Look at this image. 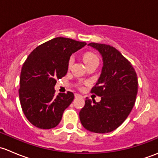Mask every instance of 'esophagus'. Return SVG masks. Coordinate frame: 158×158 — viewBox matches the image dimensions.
<instances>
[{"label": "esophagus", "instance_id": "obj_1", "mask_svg": "<svg viewBox=\"0 0 158 158\" xmlns=\"http://www.w3.org/2000/svg\"><path fill=\"white\" fill-rule=\"evenodd\" d=\"M75 97H76V98H78V97H82V95H79V94L76 93V94H75Z\"/></svg>", "mask_w": 158, "mask_h": 158}]
</instances>
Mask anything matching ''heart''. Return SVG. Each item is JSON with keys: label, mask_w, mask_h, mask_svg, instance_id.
Wrapping results in <instances>:
<instances>
[{"label": "heart", "mask_w": 158, "mask_h": 158, "mask_svg": "<svg viewBox=\"0 0 158 158\" xmlns=\"http://www.w3.org/2000/svg\"><path fill=\"white\" fill-rule=\"evenodd\" d=\"M83 60L84 62H85V64H87V63H91V62L98 61V58L95 54L92 53V52H85V53L83 55ZM73 62V59L70 58L69 60V63H68L69 66H71Z\"/></svg>", "instance_id": "1"}]
</instances>
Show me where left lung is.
Instances as JSON below:
<instances>
[{"label": "left lung", "instance_id": "obj_1", "mask_svg": "<svg viewBox=\"0 0 158 158\" xmlns=\"http://www.w3.org/2000/svg\"><path fill=\"white\" fill-rule=\"evenodd\" d=\"M101 54L102 73L91 92L99 102L85 98L79 111L82 126L95 133H109L118 128L134 107L138 93V77L130 62L118 49L104 44H88Z\"/></svg>", "mask_w": 158, "mask_h": 158}]
</instances>
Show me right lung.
<instances>
[{
	"instance_id": "add662e5",
	"label": "right lung",
	"mask_w": 158,
	"mask_h": 158,
	"mask_svg": "<svg viewBox=\"0 0 158 158\" xmlns=\"http://www.w3.org/2000/svg\"><path fill=\"white\" fill-rule=\"evenodd\" d=\"M86 45L69 38L56 37L33 49L21 69L19 98L23 114L34 126L50 129L59 125L74 99L71 92L55 95L57 79L68 71L73 53Z\"/></svg>"
}]
</instances>
